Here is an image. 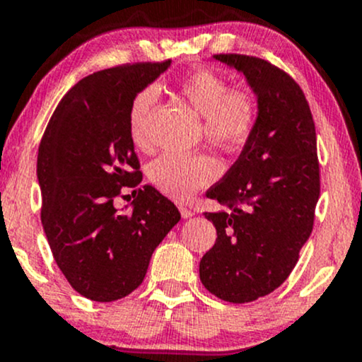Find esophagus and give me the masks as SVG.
Segmentation results:
<instances>
[{
  "instance_id": "obj_1",
  "label": "esophagus",
  "mask_w": 362,
  "mask_h": 362,
  "mask_svg": "<svg viewBox=\"0 0 362 362\" xmlns=\"http://www.w3.org/2000/svg\"><path fill=\"white\" fill-rule=\"evenodd\" d=\"M178 209H180V214H182V218H184V219H189V218H192V216H194V211H190L189 207L178 206Z\"/></svg>"
}]
</instances>
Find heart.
<instances>
[{"mask_svg": "<svg viewBox=\"0 0 362 362\" xmlns=\"http://www.w3.org/2000/svg\"><path fill=\"white\" fill-rule=\"evenodd\" d=\"M177 86L190 107L202 115V131L207 143L231 156L240 155L248 146L259 119V105L250 90L230 88L226 78L209 68L187 73ZM156 98V90L146 86L134 95L129 105V132L139 146L144 144ZM146 173L149 184L158 192L177 201H187L219 177V163L204 153H167L151 161Z\"/></svg>", "mask_w": 362, "mask_h": 362, "instance_id": "1", "label": "heart"}]
</instances>
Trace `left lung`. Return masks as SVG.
<instances>
[{
    "instance_id": "8db88e82",
    "label": "left lung",
    "mask_w": 362,
    "mask_h": 362,
    "mask_svg": "<svg viewBox=\"0 0 362 362\" xmlns=\"http://www.w3.org/2000/svg\"><path fill=\"white\" fill-rule=\"evenodd\" d=\"M214 59L245 74L259 119L248 146L206 194L228 211L204 213L218 238L202 257L199 276L219 300L250 303L288 279L313 230L317 132L305 93L288 73L245 54Z\"/></svg>"
}]
</instances>
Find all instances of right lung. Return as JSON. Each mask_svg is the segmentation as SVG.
Returning <instances> with one entry per match:
<instances>
[{
    "mask_svg": "<svg viewBox=\"0 0 362 362\" xmlns=\"http://www.w3.org/2000/svg\"><path fill=\"white\" fill-rule=\"evenodd\" d=\"M170 66L134 62L83 78L57 103L37 156L40 219L57 267L91 301L127 296L180 213L143 173L129 132V105ZM134 188L133 209L113 202Z\"/></svg>",
    "mask_w": 362,
    "mask_h": 362,
    "instance_id": "add662e5",
    "label": "right lung"
}]
</instances>
